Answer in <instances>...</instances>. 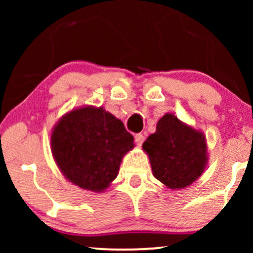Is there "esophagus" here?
I'll return each instance as SVG.
<instances>
[{"label": "esophagus", "instance_id": "1", "mask_svg": "<svg viewBox=\"0 0 253 253\" xmlns=\"http://www.w3.org/2000/svg\"><path fill=\"white\" fill-rule=\"evenodd\" d=\"M134 141H136V144L138 146H140L141 144H143L144 141V134L143 133H137L136 136H134Z\"/></svg>", "mask_w": 253, "mask_h": 253}]
</instances>
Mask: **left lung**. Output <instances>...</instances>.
<instances>
[{"instance_id": "8db88e82", "label": "left lung", "mask_w": 253, "mask_h": 253, "mask_svg": "<svg viewBox=\"0 0 253 253\" xmlns=\"http://www.w3.org/2000/svg\"><path fill=\"white\" fill-rule=\"evenodd\" d=\"M152 172L168 189H184L198 179L207 166L206 137L202 131L167 113L158 121L157 131L144 141Z\"/></svg>"}]
</instances>
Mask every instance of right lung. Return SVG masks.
Listing matches in <instances>:
<instances>
[{
	"label": "right lung",
	"instance_id": "1",
	"mask_svg": "<svg viewBox=\"0 0 253 253\" xmlns=\"http://www.w3.org/2000/svg\"><path fill=\"white\" fill-rule=\"evenodd\" d=\"M133 137L122 121L102 107L84 106L64 114L50 134L54 160L72 184L103 192L119 174Z\"/></svg>",
	"mask_w": 253,
	"mask_h": 253
}]
</instances>
